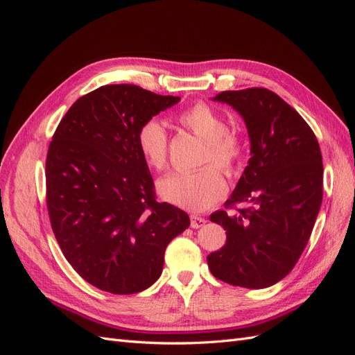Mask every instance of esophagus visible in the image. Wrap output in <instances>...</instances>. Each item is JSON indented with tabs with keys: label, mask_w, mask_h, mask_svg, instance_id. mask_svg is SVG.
<instances>
[{
	"label": "esophagus",
	"mask_w": 355,
	"mask_h": 355,
	"mask_svg": "<svg viewBox=\"0 0 355 355\" xmlns=\"http://www.w3.org/2000/svg\"><path fill=\"white\" fill-rule=\"evenodd\" d=\"M204 223H206V219H204V218L197 216V214H192V216H191V228L198 230V228L204 227Z\"/></svg>",
	"instance_id": "1"
}]
</instances>
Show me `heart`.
I'll return each mask as SVG.
<instances>
[{
    "mask_svg": "<svg viewBox=\"0 0 355 355\" xmlns=\"http://www.w3.org/2000/svg\"><path fill=\"white\" fill-rule=\"evenodd\" d=\"M179 123L206 142L201 164H214L227 175L239 171L244 154L241 139L228 130L225 118L198 102L179 115ZM137 146L146 164L163 170L167 164L168 139L158 121L145 123L137 133ZM227 191L219 171L207 166L194 173H171L158 182V194L167 202L191 211H202L218 202Z\"/></svg>",
    "mask_w": 355,
    "mask_h": 355,
    "instance_id": "obj_1",
    "label": "heart"
}]
</instances>
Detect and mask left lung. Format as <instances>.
Here are the masks:
<instances>
[{
  "instance_id": "obj_1",
  "label": "left lung",
  "mask_w": 355,
  "mask_h": 355,
  "mask_svg": "<svg viewBox=\"0 0 355 355\" xmlns=\"http://www.w3.org/2000/svg\"><path fill=\"white\" fill-rule=\"evenodd\" d=\"M244 120L250 159L225 207L210 220L227 231V243L207 256L211 274L247 288H265L293 270L313 232L323 200V159L306 121L266 89L222 92L211 99Z\"/></svg>"
}]
</instances>
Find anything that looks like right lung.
<instances>
[{
  "instance_id": "1",
  "label": "right lung",
  "mask_w": 355,
  "mask_h": 355,
  "mask_svg": "<svg viewBox=\"0 0 355 355\" xmlns=\"http://www.w3.org/2000/svg\"><path fill=\"white\" fill-rule=\"evenodd\" d=\"M179 101L133 84L102 85L71 106L49 146L53 232L73 270L103 292L153 286L166 247L189 227L184 210L155 201L137 146L139 128Z\"/></svg>"
}]
</instances>
